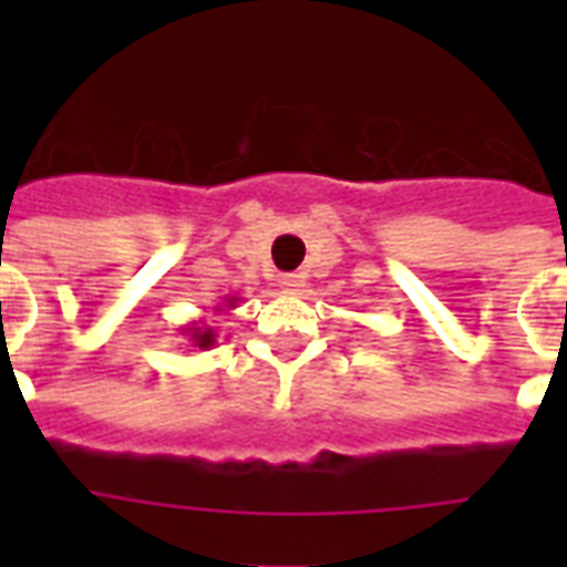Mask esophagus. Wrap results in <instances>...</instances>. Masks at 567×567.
<instances>
[{"instance_id":"34e87169","label":"esophagus","mask_w":567,"mask_h":567,"mask_svg":"<svg viewBox=\"0 0 567 567\" xmlns=\"http://www.w3.org/2000/svg\"><path fill=\"white\" fill-rule=\"evenodd\" d=\"M279 288H282V293H297L300 291V276H293V274L279 276Z\"/></svg>"}]
</instances>
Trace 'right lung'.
I'll return each instance as SVG.
<instances>
[{
    "label": "right lung",
    "mask_w": 567,
    "mask_h": 567,
    "mask_svg": "<svg viewBox=\"0 0 567 567\" xmlns=\"http://www.w3.org/2000/svg\"><path fill=\"white\" fill-rule=\"evenodd\" d=\"M238 302H240L238 293H226V297L214 306V315H229ZM179 332L182 338L194 347V350H212V347L217 344V332H214V327L208 323V320H190V323H185Z\"/></svg>",
    "instance_id": "obj_1"
}]
</instances>
